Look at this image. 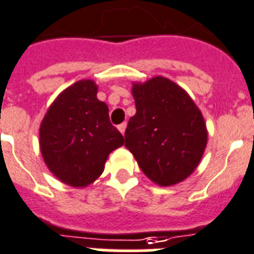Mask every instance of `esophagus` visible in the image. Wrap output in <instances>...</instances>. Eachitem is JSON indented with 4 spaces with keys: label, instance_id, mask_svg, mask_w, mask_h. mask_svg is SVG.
<instances>
[{
    "label": "esophagus",
    "instance_id": "1",
    "mask_svg": "<svg viewBox=\"0 0 254 254\" xmlns=\"http://www.w3.org/2000/svg\"><path fill=\"white\" fill-rule=\"evenodd\" d=\"M126 127H127V123H122V125H119L118 126V129H119V131H121L122 132V135H125V132H126Z\"/></svg>",
    "mask_w": 254,
    "mask_h": 254
}]
</instances>
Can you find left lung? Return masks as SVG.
<instances>
[{"label":"left lung","mask_w":254,"mask_h":254,"mask_svg":"<svg viewBox=\"0 0 254 254\" xmlns=\"http://www.w3.org/2000/svg\"><path fill=\"white\" fill-rule=\"evenodd\" d=\"M136 114L126 128V147L151 181L170 186L194 172L207 144L203 115L181 86L157 76L133 84Z\"/></svg>","instance_id":"8db88e82"}]
</instances>
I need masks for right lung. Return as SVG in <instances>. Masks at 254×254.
Instances as JSON below:
<instances>
[{
  "instance_id": "1",
  "label": "right lung",
  "mask_w": 254,
  "mask_h": 254,
  "mask_svg": "<svg viewBox=\"0 0 254 254\" xmlns=\"http://www.w3.org/2000/svg\"><path fill=\"white\" fill-rule=\"evenodd\" d=\"M92 80L77 81L51 105L39 129L48 169L64 184L85 188L102 174L111 152L125 137L110 123L109 107L97 98Z\"/></svg>"
}]
</instances>
